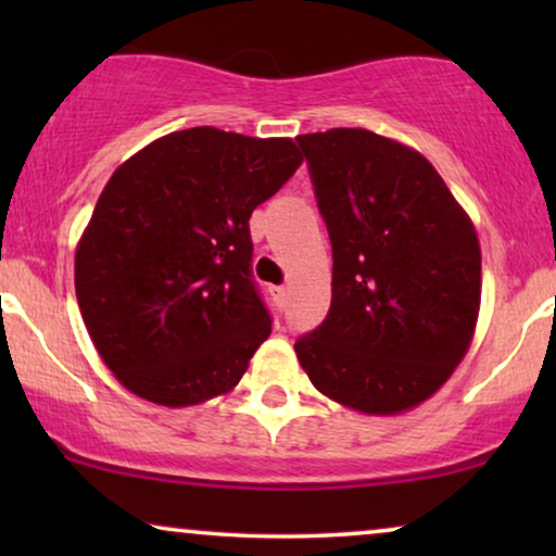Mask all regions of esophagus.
<instances>
[{"label":"esophagus","instance_id":"esophagus-1","mask_svg":"<svg viewBox=\"0 0 556 556\" xmlns=\"http://www.w3.org/2000/svg\"><path fill=\"white\" fill-rule=\"evenodd\" d=\"M276 299H278L280 303H286V301H288V286H280V288H276Z\"/></svg>","mask_w":556,"mask_h":556}]
</instances>
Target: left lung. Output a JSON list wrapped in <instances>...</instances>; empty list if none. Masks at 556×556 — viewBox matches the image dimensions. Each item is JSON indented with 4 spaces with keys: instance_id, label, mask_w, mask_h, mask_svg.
Wrapping results in <instances>:
<instances>
[{
    "instance_id": "left-lung-1",
    "label": "left lung",
    "mask_w": 556,
    "mask_h": 556,
    "mask_svg": "<svg viewBox=\"0 0 556 556\" xmlns=\"http://www.w3.org/2000/svg\"><path fill=\"white\" fill-rule=\"evenodd\" d=\"M331 238V308L295 341L326 397L400 415L443 387L481 311L473 219L435 166L367 128L299 136Z\"/></svg>"
}]
</instances>
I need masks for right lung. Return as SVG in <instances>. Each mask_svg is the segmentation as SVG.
Wrapping results in <instances>:
<instances>
[{
    "instance_id": "1",
    "label": "right lung",
    "mask_w": 556,
    "mask_h": 556,
    "mask_svg": "<svg viewBox=\"0 0 556 556\" xmlns=\"http://www.w3.org/2000/svg\"><path fill=\"white\" fill-rule=\"evenodd\" d=\"M301 162L293 139L197 126L111 174L75 248V295L128 392L189 407L238 387L270 337L248 219Z\"/></svg>"
}]
</instances>
